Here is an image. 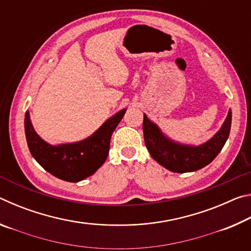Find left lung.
Returning a JSON list of instances; mask_svg holds the SVG:
<instances>
[{
    "label": "left lung",
    "instance_id": "8db88e82",
    "mask_svg": "<svg viewBox=\"0 0 251 251\" xmlns=\"http://www.w3.org/2000/svg\"><path fill=\"white\" fill-rule=\"evenodd\" d=\"M231 126V109L223 125L211 138L201 145H188L173 141L158 125L144 114V141L151 156L157 163L173 173H190L207 166L216 158L227 142Z\"/></svg>",
    "mask_w": 251,
    "mask_h": 251
}]
</instances>
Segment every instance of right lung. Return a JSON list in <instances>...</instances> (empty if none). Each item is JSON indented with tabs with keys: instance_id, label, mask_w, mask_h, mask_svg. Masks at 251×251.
<instances>
[{
	"instance_id": "right-lung-1",
	"label": "right lung",
	"mask_w": 251,
	"mask_h": 251,
	"mask_svg": "<svg viewBox=\"0 0 251 251\" xmlns=\"http://www.w3.org/2000/svg\"><path fill=\"white\" fill-rule=\"evenodd\" d=\"M125 113L126 108L121 109L82 141L52 145L36 133L29 112H26L24 128L29 152L46 172L59 179L70 182L84 180L105 163L109 151L110 137Z\"/></svg>"
}]
</instances>
